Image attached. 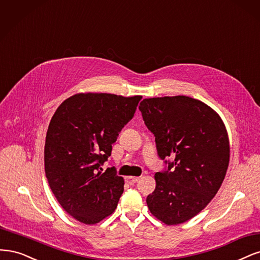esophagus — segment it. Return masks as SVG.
<instances>
[{
  "mask_svg": "<svg viewBox=\"0 0 260 260\" xmlns=\"http://www.w3.org/2000/svg\"><path fill=\"white\" fill-rule=\"evenodd\" d=\"M139 180V177H135V176H127L126 177V181L131 185H134V183H136Z\"/></svg>",
  "mask_w": 260,
  "mask_h": 260,
  "instance_id": "obj_1",
  "label": "esophagus"
}]
</instances>
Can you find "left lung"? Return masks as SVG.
<instances>
[{"instance_id": "obj_1", "label": "left lung", "mask_w": 260, "mask_h": 260, "mask_svg": "<svg viewBox=\"0 0 260 260\" xmlns=\"http://www.w3.org/2000/svg\"><path fill=\"white\" fill-rule=\"evenodd\" d=\"M139 110L155 137L158 156L169 163L154 175L149 211L169 225L186 222L211 202L224 179L230 158L227 129L211 107L188 96L146 98ZM169 156L173 162L165 160Z\"/></svg>"}]
</instances>
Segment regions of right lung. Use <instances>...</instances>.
Masks as SVG:
<instances>
[{"label":"right lung","mask_w":260,"mask_h":260,"mask_svg":"<svg viewBox=\"0 0 260 260\" xmlns=\"http://www.w3.org/2000/svg\"><path fill=\"white\" fill-rule=\"evenodd\" d=\"M141 98L80 93L53 115L45 139V175L61 207L80 222L95 224L115 211L124 179L114 167L103 172L100 166Z\"/></svg>","instance_id":"right-lung-1"}]
</instances>
